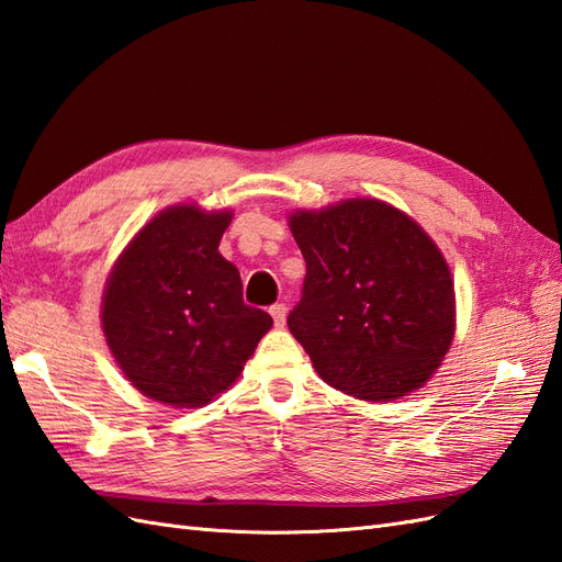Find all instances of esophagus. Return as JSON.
<instances>
[{"mask_svg":"<svg viewBox=\"0 0 562 562\" xmlns=\"http://www.w3.org/2000/svg\"><path fill=\"white\" fill-rule=\"evenodd\" d=\"M270 315H272V323H276V327H284V323H286L284 303H276V306H270Z\"/></svg>","mask_w":562,"mask_h":562,"instance_id":"obj_1","label":"esophagus"}]
</instances>
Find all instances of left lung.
Listing matches in <instances>:
<instances>
[{
	"mask_svg": "<svg viewBox=\"0 0 562 562\" xmlns=\"http://www.w3.org/2000/svg\"><path fill=\"white\" fill-rule=\"evenodd\" d=\"M290 228L306 280L286 325L315 372L370 403L422 389L454 339V282L436 243L370 198L294 212Z\"/></svg>",
	"mask_w": 562,
	"mask_h": 562,
	"instance_id": "obj_1",
	"label": "left lung"
}]
</instances>
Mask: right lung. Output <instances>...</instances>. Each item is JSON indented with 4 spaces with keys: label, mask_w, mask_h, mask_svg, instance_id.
<instances>
[{
    "label": "right lung",
    "mask_w": 562,
    "mask_h": 562,
    "mask_svg": "<svg viewBox=\"0 0 562 562\" xmlns=\"http://www.w3.org/2000/svg\"><path fill=\"white\" fill-rule=\"evenodd\" d=\"M231 218L226 210L169 206L140 228L105 282V341L132 386L157 403H212L272 327L266 311L243 301L237 268L218 254Z\"/></svg>",
    "instance_id": "right-lung-1"
}]
</instances>
